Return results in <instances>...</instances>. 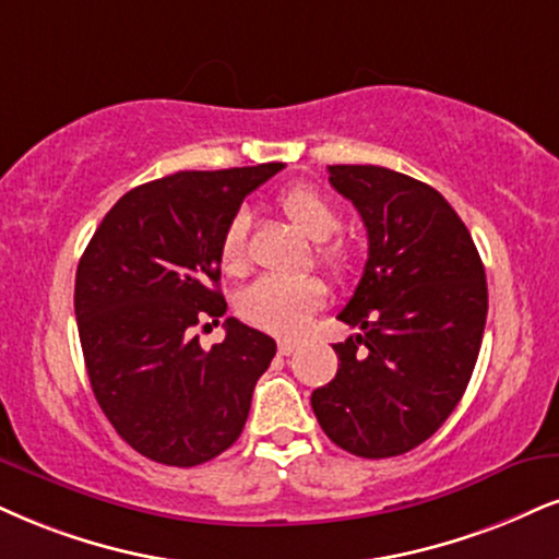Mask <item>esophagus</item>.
I'll return each mask as SVG.
<instances>
[{"mask_svg": "<svg viewBox=\"0 0 559 559\" xmlns=\"http://www.w3.org/2000/svg\"><path fill=\"white\" fill-rule=\"evenodd\" d=\"M277 347H280V355H293L295 353V349H298V344H295L293 340H282L280 344H277Z\"/></svg>", "mask_w": 559, "mask_h": 559, "instance_id": "obj_1", "label": "esophagus"}]
</instances>
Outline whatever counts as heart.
<instances>
[{"instance_id":"heart-1","label":"heart","mask_w":559,"mask_h":559,"mask_svg":"<svg viewBox=\"0 0 559 559\" xmlns=\"http://www.w3.org/2000/svg\"><path fill=\"white\" fill-rule=\"evenodd\" d=\"M280 206L295 225L316 240V261L344 280L355 266V251L344 238H329L340 225V212L332 199L323 197L313 186H293L280 197ZM219 266L227 274H238L246 264V217L236 215L225 225L217 246ZM326 298V285L316 274L298 277H261L238 295L240 319L251 326L280 336H295L306 321L319 311Z\"/></svg>"}]
</instances>
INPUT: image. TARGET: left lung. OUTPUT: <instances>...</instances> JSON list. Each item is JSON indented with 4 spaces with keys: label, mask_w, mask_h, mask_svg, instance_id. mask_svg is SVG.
<instances>
[{
    "label": "left lung",
    "mask_w": 559,
    "mask_h": 559,
    "mask_svg": "<svg viewBox=\"0 0 559 559\" xmlns=\"http://www.w3.org/2000/svg\"><path fill=\"white\" fill-rule=\"evenodd\" d=\"M360 212L368 261L336 319L360 329L334 344L340 370L311 394L321 430L362 459L402 456L456 409L487 321L479 251L432 186L381 165H329Z\"/></svg>",
    "instance_id": "obj_1"
}]
</instances>
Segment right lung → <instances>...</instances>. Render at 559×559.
Masks as SVG:
<instances>
[{
  "mask_svg": "<svg viewBox=\"0 0 559 559\" xmlns=\"http://www.w3.org/2000/svg\"><path fill=\"white\" fill-rule=\"evenodd\" d=\"M282 168L181 170L136 186L82 253L74 316L90 385L116 432L157 464L197 466L236 443L277 353L272 336L238 319L212 349L191 329L225 316L219 238Z\"/></svg>",
  "mask_w": 559,
  "mask_h": 559,
  "instance_id": "obj_1",
  "label": "right lung"
}]
</instances>
